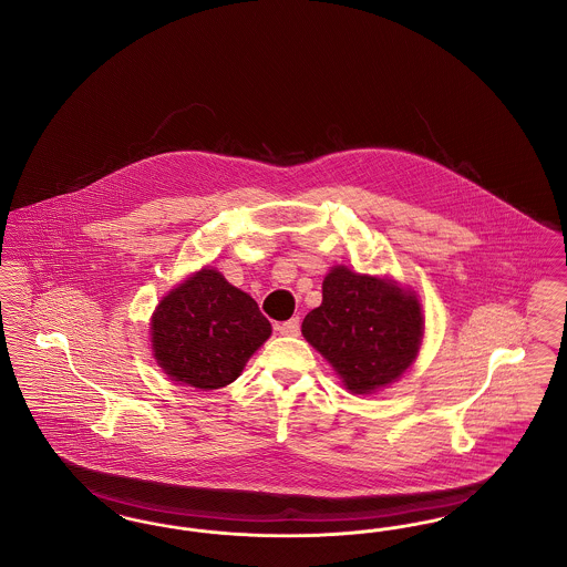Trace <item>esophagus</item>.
Listing matches in <instances>:
<instances>
[{
	"instance_id": "34e87169",
	"label": "esophagus",
	"mask_w": 567,
	"mask_h": 567,
	"mask_svg": "<svg viewBox=\"0 0 567 567\" xmlns=\"http://www.w3.org/2000/svg\"><path fill=\"white\" fill-rule=\"evenodd\" d=\"M278 331H280L282 336H297V333H299V319L293 317V319L278 324Z\"/></svg>"
}]
</instances>
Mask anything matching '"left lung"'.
<instances>
[{
  "label": "left lung",
  "instance_id": "1",
  "mask_svg": "<svg viewBox=\"0 0 567 567\" xmlns=\"http://www.w3.org/2000/svg\"><path fill=\"white\" fill-rule=\"evenodd\" d=\"M303 338L352 393H372L416 359L423 315L416 297L389 280L338 266L324 276L323 303L306 315Z\"/></svg>",
  "mask_w": 567,
  "mask_h": 567
}]
</instances>
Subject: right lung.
I'll return each mask as SVG.
<instances>
[{
    "label": "right lung",
    "mask_w": 567,
    "mask_h": 567,
    "mask_svg": "<svg viewBox=\"0 0 567 567\" xmlns=\"http://www.w3.org/2000/svg\"><path fill=\"white\" fill-rule=\"evenodd\" d=\"M165 374L197 389H220L271 333L257 301L216 270L197 271L162 299L151 323Z\"/></svg>",
    "instance_id": "obj_1"
}]
</instances>
